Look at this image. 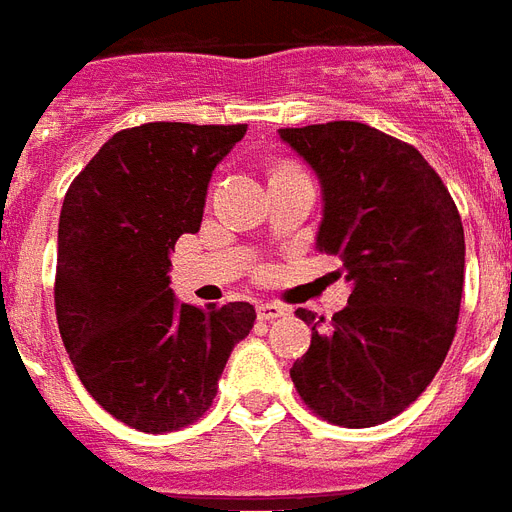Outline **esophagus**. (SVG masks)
<instances>
[{
	"instance_id": "1",
	"label": "esophagus",
	"mask_w": 512,
	"mask_h": 512,
	"mask_svg": "<svg viewBox=\"0 0 512 512\" xmlns=\"http://www.w3.org/2000/svg\"><path fill=\"white\" fill-rule=\"evenodd\" d=\"M285 312H288V309L275 304V301H261V304L256 306V314H259L261 322H272L277 320V317H285Z\"/></svg>"
}]
</instances>
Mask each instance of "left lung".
I'll return each mask as SVG.
<instances>
[{
  "mask_svg": "<svg viewBox=\"0 0 512 512\" xmlns=\"http://www.w3.org/2000/svg\"><path fill=\"white\" fill-rule=\"evenodd\" d=\"M322 190L317 251L351 285L333 322L296 309L312 346L290 378L317 415L370 428L407 410L455 338L465 235L455 200L423 155L359 121L280 129Z\"/></svg>",
  "mask_w": 512,
  "mask_h": 512,
  "instance_id": "1",
  "label": "left lung"
}]
</instances>
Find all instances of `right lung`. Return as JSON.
I'll return each mask as SVG.
<instances>
[{
    "instance_id": "right-lung-1",
    "label": "right lung",
    "mask_w": 512,
    "mask_h": 512,
    "mask_svg": "<svg viewBox=\"0 0 512 512\" xmlns=\"http://www.w3.org/2000/svg\"><path fill=\"white\" fill-rule=\"evenodd\" d=\"M245 124L158 121L113 134L65 192L57 327L102 410L137 431L185 428L211 407L256 309L182 304L169 288L179 235L198 232L208 182Z\"/></svg>"
}]
</instances>
